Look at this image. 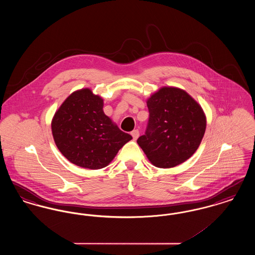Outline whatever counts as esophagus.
I'll return each instance as SVG.
<instances>
[{
	"label": "esophagus",
	"instance_id": "1",
	"mask_svg": "<svg viewBox=\"0 0 255 255\" xmlns=\"http://www.w3.org/2000/svg\"><path fill=\"white\" fill-rule=\"evenodd\" d=\"M131 134L133 136V140H135L139 136V132H138V130H133L131 132Z\"/></svg>",
	"mask_w": 255,
	"mask_h": 255
}]
</instances>
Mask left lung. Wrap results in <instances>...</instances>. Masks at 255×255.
<instances>
[{"mask_svg":"<svg viewBox=\"0 0 255 255\" xmlns=\"http://www.w3.org/2000/svg\"><path fill=\"white\" fill-rule=\"evenodd\" d=\"M149 120L136 142L159 168L177 166L190 158L206 132L202 107L186 92L164 87L147 100Z\"/></svg>","mask_w":255,"mask_h":255,"instance_id":"1","label":"left lung"}]
</instances>
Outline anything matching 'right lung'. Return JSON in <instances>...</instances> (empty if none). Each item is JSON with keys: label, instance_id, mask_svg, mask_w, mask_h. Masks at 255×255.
<instances>
[{"label": "right lung", "instance_id": "right-lung-1", "mask_svg": "<svg viewBox=\"0 0 255 255\" xmlns=\"http://www.w3.org/2000/svg\"><path fill=\"white\" fill-rule=\"evenodd\" d=\"M55 144L72 163L89 169L107 166L132 139L103 112V99L90 89L73 93L51 122Z\"/></svg>", "mask_w": 255, "mask_h": 255}]
</instances>
